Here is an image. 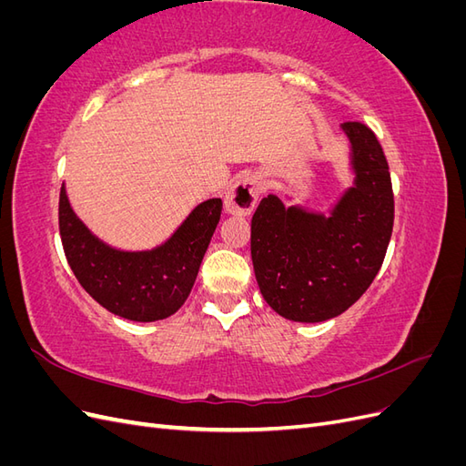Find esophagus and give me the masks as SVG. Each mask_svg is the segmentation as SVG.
<instances>
[{
	"mask_svg": "<svg viewBox=\"0 0 466 466\" xmlns=\"http://www.w3.org/2000/svg\"><path fill=\"white\" fill-rule=\"evenodd\" d=\"M262 194V182L255 175L238 178L225 198V211L233 216H248Z\"/></svg>",
	"mask_w": 466,
	"mask_h": 466,
	"instance_id": "34e87169",
	"label": "esophagus"
}]
</instances>
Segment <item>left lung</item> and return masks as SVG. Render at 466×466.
<instances>
[{"label":"left lung","instance_id":"obj_1","mask_svg":"<svg viewBox=\"0 0 466 466\" xmlns=\"http://www.w3.org/2000/svg\"><path fill=\"white\" fill-rule=\"evenodd\" d=\"M356 187L330 218L262 198L250 223V255L266 303L281 317L320 322L342 315L371 286L394 223L385 151L361 122H344Z\"/></svg>","mask_w":466,"mask_h":466}]
</instances>
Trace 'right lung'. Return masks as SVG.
<instances>
[{
  "mask_svg": "<svg viewBox=\"0 0 466 466\" xmlns=\"http://www.w3.org/2000/svg\"><path fill=\"white\" fill-rule=\"evenodd\" d=\"M223 202L196 208L168 241L147 252H120L89 233L60 190V235L81 288L110 313L137 322L171 317L187 301L221 216Z\"/></svg>",
  "mask_w": 466,
  "mask_h": 466,
  "instance_id": "1",
  "label": "right lung"
}]
</instances>
